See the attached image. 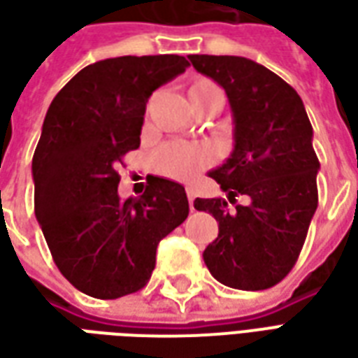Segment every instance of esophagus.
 Wrapping results in <instances>:
<instances>
[{
	"label": "esophagus",
	"instance_id": "obj_1",
	"mask_svg": "<svg viewBox=\"0 0 358 358\" xmlns=\"http://www.w3.org/2000/svg\"><path fill=\"white\" fill-rule=\"evenodd\" d=\"M186 195L187 201H189V209L194 210V192H192V187H186Z\"/></svg>",
	"mask_w": 358,
	"mask_h": 358
}]
</instances>
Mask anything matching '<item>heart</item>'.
I'll list each match as a JSON object with an SVG mask.
<instances>
[{"instance_id": "1", "label": "heart", "mask_w": 358, "mask_h": 358, "mask_svg": "<svg viewBox=\"0 0 358 358\" xmlns=\"http://www.w3.org/2000/svg\"><path fill=\"white\" fill-rule=\"evenodd\" d=\"M187 99L189 103L205 101V99H222V94L215 82L207 78L195 80L187 88ZM210 163V151L199 143H166L157 149L155 169L163 176L174 180H187L195 172L201 171L203 166Z\"/></svg>"}]
</instances>
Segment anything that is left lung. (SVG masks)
Wrapping results in <instances>:
<instances>
[{
  "instance_id": "obj_1",
  "label": "left lung",
  "mask_w": 358,
  "mask_h": 358,
  "mask_svg": "<svg viewBox=\"0 0 358 358\" xmlns=\"http://www.w3.org/2000/svg\"><path fill=\"white\" fill-rule=\"evenodd\" d=\"M197 73L222 86L234 115V151L209 172L228 201L195 199L218 222V238L203 251L220 284L259 292L282 282L297 263L318 207L313 126L299 94L255 61L234 55H189Z\"/></svg>"
}]
</instances>
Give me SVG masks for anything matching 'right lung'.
Wrapping results in <instances>:
<instances>
[{"mask_svg":"<svg viewBox=\"0 0 358 358\" xmlns=\"http://www.w3.org/2000/svg\"><path fill=\"white\" fill-rule=\"evenodd\" d=\"M180 55L105 59L51 101L32 159L34 213L71 284L97 299L140 292L159 241L187 218L186 189L148 176L140 197H118V164L140 148L149 95L186 71Z\"/></svg>","mask_w":358,"mask_h":358,"instance_id":"add662e5","label":"right lung"}]
</instances>
